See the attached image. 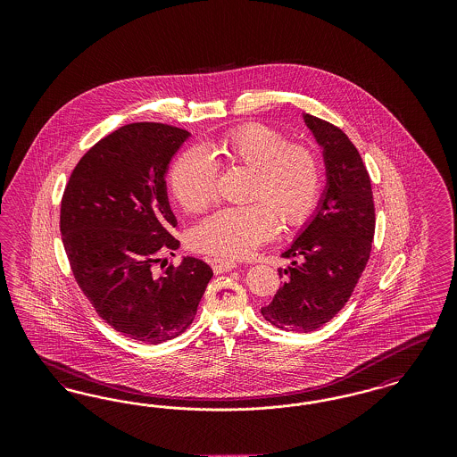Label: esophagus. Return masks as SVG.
<instances>
[{"label": "esophagus", "instance_id": "esophagus-1", "mask_svg": "<svg viewBox=\"0 0 457 457\" xmlns=\"http://www.w3.org/2000/svg\"><path fill=\"white\" fill-rule=\"evenodd\" d=\"M211 265H212V270H214L216 274H222V272L233 270V269H237V267H238V263H237V262L229 261V259H222V257H216V259H212V261H211Z\"/></svg>", "mask_w": 457, "mask_h": 457}]
</instances>
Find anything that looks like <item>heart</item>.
I'll list each match as a JSON object with an SVG mask.
<instances>
[{"label":"heart","instance_id":"1","mask_svg":"<svg viewBox=\"0 0 457 457\" xmlns=\"http://www.w3.org/2000/svg\"><path fill=\"white\" fill-rule=\"evenodd\" d=\"M211 151L229 164L253 170L248 196L255 200L222 207L195 224L190 245L196 252L241 259L272 237L278 218L289 229L313 214L322 194V164L310 147L287 145L281 131L246 123L224 133ZM170 185L181 207L205 209L218 195L214 157L202 147L185 151L171 168Z\"/></svg>","mask_w":457,"mask_h":457}]
</instances>
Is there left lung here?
<instances>
[{
	"label": "left lung",
	"mask_w": 457,
	"mask_h": 457,
	"mask_svg": "<svg viewBox=\"0 0 457 457\" xmlns=\"http://www.w3.org/2000/svg\"><path fill=\"white\" fill-rule=\"evenodd\" d=\"M304 125L320 145L326 188L315 212L283 253L286 281L262 308L267 322L291 332H312L349 300L367 267L375 233V207L367 168L346 133L312 114Z\"/></svg>",
	"instance_id": "8db88e82"
}]
</instances>
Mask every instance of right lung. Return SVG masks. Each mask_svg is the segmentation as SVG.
Instances as JSON below:
<instances>
[{
  "instance_id": "1",
  "label": "right lung",
  "mask_w": 457,
  "mask_h": 457,
  "mask_svg": "<svg viewBox=\"0 0 457 457\" xmlns=\"http://www.w3.org/2000/svg\"><path fill=\"white\" fill-rule=\"evenodd\" d=\"M190 131L130 123L109 133L68 179L60 229L75 281L99 317L135 341L159 345L183 334L212 279L195 257L162 272L157 262L179 246L170 235L166 173Z\"/></svg>"
}]
</instances>
